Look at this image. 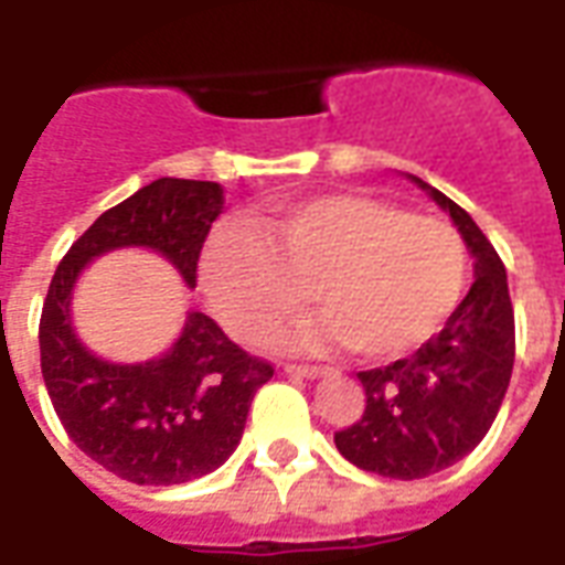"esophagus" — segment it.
Masks as SVG:
<instances>
[{"mask_svg": "<svg viewBox=\"0 0 565 565\" xmlns=\"http://www.w3.org/2000/svg\"><path fill=\"white\" fill-rule=\"evenodd\" d=\"M284 371H287V374H296V377H323L326 374V367L320 365H294V362H287Z\"/></svg>", "mask_w": 565, "mask_h": 565, "instance_id": "obj_1", "label": "esophagus"}]
</instances>
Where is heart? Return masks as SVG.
<instances>
[{
	"instance_id": "heart-1",
	"label": "heart",
	"mask_w": 565,
	"mask_h": 565,
	"mask_svg": "<svg viewBox=\"0 0 565 565\" xmlns=\"http://www.w3.org/2000/svg\"><path fill=\"white\" fill-rule=\"evenodd\" d=\"M467 281L449 224L365 194L278 209L260 233L221 227L200 263L212 311L236 338H260L311 299L326 315L305 344L344 341L362 359L411 353L446 323Z\"/></svg>"
}]
</instances>
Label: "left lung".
I'll use <instances>...</instances> for the list:
<instances>
[{
    "label": "left lung",
    "mask_w": 565,
    "mask_h": 565,
    "mask_svg": "<svg viewBox=\"0 0 565 565\" xmlns=\"http://www.w3.org/2000/svg\"><path fill=\"white\" fill-rule=\"evenodd\" d=\"M416 182L461 230L476 281L413 356L359 371L365 413L335 431V446L350 463L388 479H425L473 452L497 419L515 365V311L500 254L455 200Z\"/></svg>",
    "instance_id": "1"
}]
</instances>
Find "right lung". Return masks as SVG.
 <instances>
[{
  "label": "right lung",
  "mask_w": 565,
  "mask_h": 565,
  "mask_svg": "<svg viewBox=\"0 0 565 565\" xmlns=\"http://www.w3.org/2000/svg\"><path fill=\"white\" fill-rule=\"evenodd\" d=\"M224 188L154 179L104 212L62 257L50 281L38 344L41 374L65 431L92 461L134 484H182L212 473L239 446L254 392L271 362L233 344L212 317L191 311L170 353L143 365L92 356L71 329V290L92 257L143 245L164 254L188 287Z\"/></svg>",
  "instance_id": "add662e5"
}]
</instances>
